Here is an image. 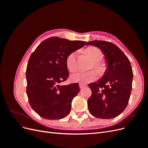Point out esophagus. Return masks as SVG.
Returning a JSON list of instances; mask_svg holds the SVG:
<instances>
[{
    "instance_id": "obj_1",
    "label": "esophagus",
    "mask_w": 148,
    "mask_h": 148,
    "mask_svg": "<svg viewBox=\"0 0 148 148\" xmlns=\"http://www.w3.org/2000/svg\"><path fill=\"white\" fill-rule=\"evenodd\" d=\"M79 88H80V89H83V88H85V87H86V85H84V84H79Z\"/></svg>"
}]
</instances>
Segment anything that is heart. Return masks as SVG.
Masks as SVG:
<instances>
[{
	"instance_id": "b5f03b06",
	"label": "heart",
	"mask_w": 148,
	"mask_h": 148,
	"mask_svg": "<svg viewBox=\"0 0 148 148\" xmlns=\"http://www.w3.org/2000/svg\"><path fill=\"white\" fill-rule=\"evenodd\" d=\"M86 52L89 56L94 60L92 68L95 67L99 72L103 73L105 70V65L101 62L103 57V53L99 49L96 47H89L86 49ZM78 52L75 51L70 53L66 57V65L71 71H75L78 68L77 64ZM99 77V73L96 70H91L88 71H79L71 75L70 79L75 83H81L83 84L89 83L95 81Z\"/></svg>"
}]
</instances>
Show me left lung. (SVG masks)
<instances>
[{
	"label": "left lung",
	"mask_w": 148,
	"mask_h": 148,
	"mask_svg": "<svg viewBox=\"0 0 148 148\" xmlns=\"http://www.w3.org/2000/svg\"><path fill=\"white\" fill-rule=\"evenodd\" d=\"M86 45L100 49L106 61L102 77L89 84L92 95L88 100L89 112L103 119L117 117L126 108L132 88L133 71L130 62L113 43L95 40Z\"/></svg>",
	"instance_id": "8db88e82"
}]
</instances>
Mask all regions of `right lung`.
Here are the masks:
<instances>
[{"mask_svg":"<svg viewBox=\"0 0 148 148\" xmlns=\"http://www.w3.org/2000/svg\"><path fill=\"white\" fill-rule=\"evenodd\" d=\"M86 43L51 37L31 55L26 69V93L31 107L41 117L61 119L70 114L71 102L80 91L79 85L59 84L69 75L66 57Z\"/></svg>","mask_w":148,"mask_h":148,"instance_id":"right-lung-1","label":"right lung"}]
</instances>
